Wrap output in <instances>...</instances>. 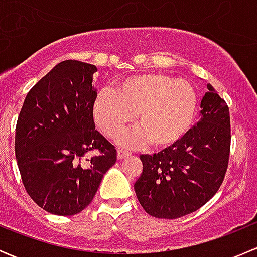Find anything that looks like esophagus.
I'll return each mask as SVG.
<instances>
[{"label":"esophagus","instance_id":"esophagus-1","mask_svg":"<svg viewBox=\"0 0 257 257\" xmlns=\"http://www.w3.org/2000/svg\"><path fill=\"white\" fill-rule=\"evenodd\" d=\"M116 155H118V159H124L125 157H129V155H131V152H128V150H124V149H118Z\"/></svg>","mask_w":257,"mask_h":257}]
</instances>
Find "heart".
Segmentation results:
<instances>
[{"label": "heart", "instance_id": "heart-1", "mask_svg": "<svg viewBox=\"0 0 257 257\" xmlns=\"http://www.w3.org/2000/svg\"><path fill=\"white\" fill-rule=\"evenodd\" d=\"M196 110L198 94L189 80L157 72L118 80L114 90H102L93 102L95 124L110 138L132 123L136 114L139 126L118 138L129 147L148 141L155 148L170 147L188 133Z\"/></svg>", "mask_w": 257, "mask_h": 257}]
</instances>
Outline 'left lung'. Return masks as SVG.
<instances>
[{"label":"left lung","instance_id":"1","mask_svg":"<svg viewBox=\"0 0 257 257\" xmlns=\"http://www.w3.org/2000/svg\"><path fill=\"white\" fill-rule=\"evenodd\" d=\"M196 125L158 154L141 155L143 172L134 191L158 219H178L205 205L224 180L230 154V113L211 84Z\"/></svg>","mask_w":257,"mask_h":257}]
</instances>
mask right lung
Masks as SVG:
<instances>
[{
  "label": "right lung",
  "mask_w": 257,
  "mask_h": 257,
  "mask_svg": "<svg viewBox=\"0 0 257 257\" xmlns=\"http://www.w3.org/2000/svg\"><path fill=\"white\" fill-rule=\"evenodd\" d=\"M94 64L68 59L27 93L17 119L15 153L26 191L46 211L71 216L92 203L116 150L95 131ZM92 150L100 154L87 158Z\"/></svg>",
  "instance_id": "obj_1"
}]
</instances>
